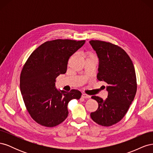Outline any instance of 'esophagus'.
Here are the masks:
<instances>
[{"label": "esophagus", "instance_id": "34e87169", "mask_svg": "<svg viewBox=\"0 0 153 153\" xmlns=\"http://www.w3.org/2000/svg\"><path fill=\"white\" fill-rule=\"evenodd\" d=\"M82 97L83 98H85V99H89V98H91V96H89V95H87V94H82Z\"/></svg>", "mask_w": 153, "mask_h": 153}]
</instances>
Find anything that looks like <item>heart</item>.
Instances as JSON below:
<instances>
[{
  "label": "heart",
  "instance_id": "obj_1",
  "mask_svg": "<svg viewBox=\"0 0 153 153\" xmlns=\"http://www.w3.org/2000/svg\"><path fill=\"white\" fill-rule=\"evenodd\" d=\"M86 55H87V56L89 57H94V56H92V55L91 53H87V54H86Z\"/></svg>",
  "mask_w": 153,
  "mask_h": 153
}]
</instances>
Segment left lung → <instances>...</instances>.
<instances>
[{
  "instance_id": "1",
  "label": "left lung",
  "mask_w": 153,
  "mask_h": 153,
  "mask_svg": "<svg viewBox=\"0 0 153 153\" xmlns=\"http://www.w3.org/2000/svg\"><path fill=\"white\" fill-rule=\"evenodd\" d=\"M89 43L99 59L97 78L108 84L105 100L92 96L98 103V108L91 113V117L97 124L110 126L124 117L135 98V68L129 55L118 46L99 40H91Z\"/></svg>"
}]
</instances>
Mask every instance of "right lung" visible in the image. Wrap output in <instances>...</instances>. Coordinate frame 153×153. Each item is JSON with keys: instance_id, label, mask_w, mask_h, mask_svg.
Masks as SVG:
<instances>
[{"instance_id": "obj_1", "label": "right lung", "mask_w": 153, "mask_h": 153, "mask_svg": "<svg viewBox=\"0 0 153 153\" xmlns=\"http://www.w3.org/2000/svg\"><path fill=\"white\" fill-rule=\"evenodd\" d=\"M85 40L55 39L47 41L31 53L20 75V91L31 117L38 124L53 127L68 115V104L79 100L81 92L58 90L56 78L66 73L68 60Z\"/></svg>"}]
</instances>
